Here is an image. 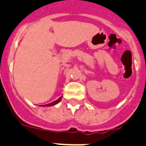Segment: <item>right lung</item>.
<instances>
[{"label": "right lung", "instance_id": "obj_1", "mask_svg": "<svg viewBox=\"0 0 146 146\" xmlns=\"http://www.w3.org/2000/svg\"><path fill=\"white\" fill-rule=\"evenodd\" d=\"M62 97H60V98H58V100H55V101H53V102L50 103V104H48L43 105V106L44 107H51V106H54V105L57 104H58V103L60 102V100H62Z\"/></svg>", "mask_w": 146, "mask_h": 146}]
</instances>
